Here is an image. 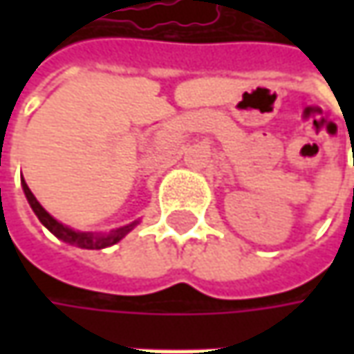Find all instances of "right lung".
Returning a JSON list of instances; mask_svg holds the SVG:
<instances>
[{"instance_id": "right-lung-1", "label": "right lung", "mask_w": 354, "mask_h": 354, "mask_svg": "<svg viewBox=\"0 0 354 354\" xmlns=\"http://www.w3.org/2000/svg\"><path fill=\"white\" fill-rule=\"evenodd\" d=\"M23 185V193H25V197L29 201V205H31V209L37 214V218L41 221V225L48 228L55 236L62 240V242H66V244H73L76 248H84V250H102V248H108V246H114L116 242H120L122 238L128 234L129 230L133 228V226L138 225V221H133L131 225L126 226H120L116 230H110L108 234H102V232H82V230H75V228H71V226L62 225L59 223L55 216H50L43 207H41V203L35 198V195L31 193V189L27 187L25 181H21Z\"/></svg>"}]
</instances>
